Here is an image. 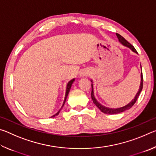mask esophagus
I'll return each instance as SVG.
<instances>
[{"label":"esophagus","instance_id":"esophagus-1","mask_svg":"<svg viewBox=\"0 0 156 156\" xmlns=\"http://www.w3.org/2000/svg\"><path fill=\"white\" fill-rule=\"evenodd\" d=\"M89 73L86 72H82L80 73V77H84V76H88Z\"/></svg>","mask_w":156,"mask_h":156}]
</instances>
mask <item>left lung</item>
<instances>
[{"instance_id": "left-lung-1", "label": "left lung", "mask_w": 156, "mask_h": 156, "mask_svg": "<svg viewBox=\"0 0 156 156\" xmlns=\"http://www.w3.org/2000/svg\"><path fill=\"white\" fill-rule=\"evenodd\" d=\"M116 36H117V37H118V41H119L120 43L122 44V45L129 47V48L130 49H131L133 52H135V53H136V54H138V52H137L136 49L134 48V47L132 45V44H131L130 43H129L127 41H126L125 39L122 36L120 35V34H116ZM140 68L142 69L141 65H140ZM140 76H141L140 84V87H139L138 93L136 94L135 98H134L131 101L129 102V104L125 105V106H124L122 107L117 108V109H112V108L106 107L103 106V105H102L101 104H100L99 102L97 101V100H96V98H95L94 93V86H93V84H91V98H92V100H93L94 103L96 105V107L98 108V109L100 111H101L102 113H106V114H117V113H122L123 112H125V111H126V110L129 109H130V108H131L132 107H133V105L134 104L136 103V100H138V97L140 96V92L142 91V87H143V77H142V72H141ZM91 83H93L91 80Z\"/></svg>"}]
</instances>
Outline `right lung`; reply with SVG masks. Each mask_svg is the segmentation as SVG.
Segmentation results:
<instances>
[{
  "mask_svg": "<svg viewBox=\"0 0 156 156\" xmlns=\"http://www.w3.org/2000/svg\"><path fill=\"white\" fill-rule=\"evenodd\" d=\"M74 80H75V78H73V79H72V80H71L67 83V88H66V92H65V96L64 102H63V104H62V107L60 108V109L56 113V114H54V115H52L51 118L55 117V116H56V115H58L59 114L60 110H61V109L63 107V106H64V105H65V101H66V99H67V96H68V94H69V92L70 89H71V87H72V84H73V82H74Z\"/></svg>",
  "mask_w": 156,
  "mask_h": 156,
  "instance_id": "add662e5",
  "label": "right lung"
}]
</instances>
